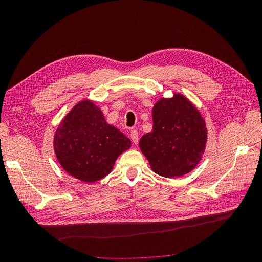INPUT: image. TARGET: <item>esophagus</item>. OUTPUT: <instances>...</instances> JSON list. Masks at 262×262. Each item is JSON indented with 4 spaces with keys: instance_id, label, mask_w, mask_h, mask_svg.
I'll list each match as a JSON object with an SVG mask.
<instances>
[{
    "instance_id": "1",
    "label": "esophagus",
    "mask_w": 262,
    "mask_h": 262,
    "mask_svg": "<svg viewBox=\"0 0 262 262\" xmlns=\"http://www.w3.org/2000/svg\"><path fill=\"white\" fill-rule=\"evenodd\" d=\"M131 140L134 144H138L139 143V133L137 130H132L131 131Z\"/></svg>"
}]
</instances>
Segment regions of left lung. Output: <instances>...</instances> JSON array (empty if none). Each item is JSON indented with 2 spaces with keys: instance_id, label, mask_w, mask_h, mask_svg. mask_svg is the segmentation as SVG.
I'll use <instances>...</instances> for the list:
<instances>
[{
  "instance_id": "left-lung-1",
  "label": "left lung",
  "mask_w": 262,
  "mask_h": 262,
  "mask_svg": "<svg viewBox=\"0 0 262 262\" xmlns=\"http://www.w3.org/2000/svg\"><path fill=\"white\" fill-rule=\"evenodd\" d=\"M207 143V128L200 113L182 95L163 98L153 108V131L140 140V148L152 169L164 177L192 170Z\"/></svg>"
}]
</instances>
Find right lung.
Masks as SVG:
<instances>
[{"label": "right lung", "instance_id": "obj_1", "mask_svg": "<svg viewBox=\"0 0 262 262\" xmlns=\"http://www.w3.org/2000/svg\"><path fill=\"white\" fill-rule=\"evenodd\" d=\"M130 146L131 141L108 124L90 100L78 102L54 136L55 155L63 169L85 182L106 177L117 157Z\"/></svg>", "mask_w": 262, "mask_h": 262}]
</instances>
